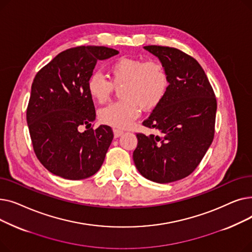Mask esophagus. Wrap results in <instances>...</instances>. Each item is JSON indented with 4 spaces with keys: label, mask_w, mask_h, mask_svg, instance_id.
<instances>
[{
    "label": "esophagus",
    "mask_w": 252,
    "mask_h": 252,
    "mask_svg": "<svg viewBox=\"0 0 252 252\" xmlns=\"http://www.w3.org/2000/svg\"><path fill=\"white\" fill-rule=\"evenodd\" d=\"M113 134H114V138H118L124 134V131L121 130V129H118V128H113Z\"/></svg>",
    "instance_id": "obj_1"
}]
</instances>
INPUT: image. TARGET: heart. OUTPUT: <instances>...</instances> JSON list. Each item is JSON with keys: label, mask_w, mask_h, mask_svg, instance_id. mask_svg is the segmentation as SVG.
<instances>
[{"label": "heart", "mask_w": 252, "mask_h": 252, "mask_svg": "<svg viewBox=\"0 0 252 252\" xmlns=\"http://www.w3.org/2000/svg\"><path fill=\"white\" fill-rule=\"evenodd\" d=\"M111 81L102 73L93 72L87 83L91 98L99 104L107 102L114 86H121L119 102L99 112V121L115 128H127L140 114V107L149 111L164 99L168 89V75L163 63L157 59L145 61L139 57H119L108 67Z\"/></svg>", "instance_id": "heart-1"}]
</instances>
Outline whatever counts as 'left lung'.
<instances>
[{
  "instance_id": "1",
  "label": "left lung",
  "mask_w": 252,
  "mask_h": 252,
  "mask_svg": "<svg viewBox=\"0 0 252 252\" xmlns=\"http://www.w3.org/2000/svg\"><path fill=\"white\" fill-rule=\"evenodd\" d=\"M144 49L165 66L168 89L162 102L143 122L157 134H137L133 158L143 177L166 184L188 177L202 160L215 136L217 99L193 57L170 47Z\"/></svg>"
}]
</instances>
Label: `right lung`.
Listing matches in <instances>:
<instances>
[{
    "label": "right lung",
    "mask_w": 252,
    "mask_h": 252,
    "mask_svg": "<svg viewBox=\"0 0 252 252\" xmlns=\"http://www.w3.org/2000/svg\"><path fill=\"white\" fill-rule=\"evenodd\" d=\"M118 53L103 46L67 49L34 76L26 121L37 159L53 175L83 180L103 164L113 131L103 125L89 127L96 112L87 83L98 60ZM82 125L88 128L83 133Z\"/></svg>",
    "instance_id": "1"
}]
</instances>
